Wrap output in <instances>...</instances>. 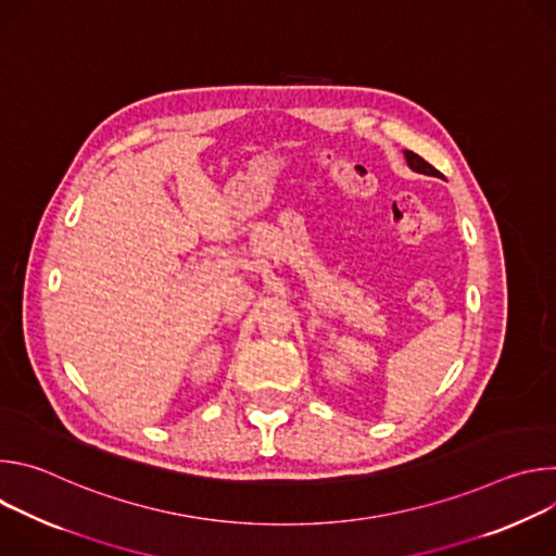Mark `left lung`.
<instances>
[{"label":"left lung","instance_id":"1","mask_svg":"<svg viewBox=\"0 0 556 556\" xmlns=\"http://www.w3.org/2000/svg\"><path fill=\"white\" fill-rule=\"evenodd\" d=\"M405 157H407V163H409V167L414 169V172H418V174H427V176H435V178H442V174L435 169V167H431L425 157H420L418 153H414V151H405Z\"/></svg>","mask_w":556,"mask_h":556}]
</instances>
